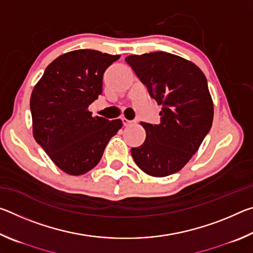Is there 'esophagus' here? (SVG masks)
<instances>
[{
	"label": "esophagus",
	"mask_w": 253,
	"mask_h": 253,
	"mask_svg": "<svg viewBox=\"0 0 253 253\" xmlns=\"http://www.w3.org/2000/svg\"><path fill=\"white\" fill-rule=\"evenodd\" d=\"M123 124H124V126H129V125H131L132 122L128 121V119H126V118H123Z\"/></svg>",
	"instance_id": "esophagus-1"
}]
</instances>
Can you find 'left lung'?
I'll list each match as a JSON object with an SVG mask.
<instances>
[{
    "instance_id": "8db88e82",
    "label": "left lung",
    "mask_w": 253,
    "mask_h": 253,
    "mask_svg": "<svg viewBox=\"0 0 253 253\" xmlns=\"http://www.w3.org/2000/svg\"><path fill=\"white\" fill-rule=\"evenodd\" d=\"M125 60L162 106L160 124L140 123L146 138L130 149L131 156L151 176H169L187 164L211 129L214 109L207 78L193 62L163 51Z\"/></svg>"
}]
</instances>
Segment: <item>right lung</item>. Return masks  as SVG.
Here are the masks:
<instances>
[{"instance_id":"right-lung-1","label":"right lung","mask_w":253,"mask_h":253,"mask_svg":"<svg viewBox=\"0 0 253 253\" xmlns=\"http://www.w3.org/2000/svg\"><path fill=\"white\" fill-rule=\"evenodd\" d=\"M121 55L97 50L63 53L46 67L30 99L33 137L58 168L83 175L99 163L121 119L92 117L89 105L102 92V75Z\"/></svg>"}]
</instances>
